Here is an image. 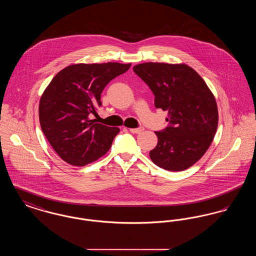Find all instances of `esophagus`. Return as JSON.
<instances>
[{"label":"esophagus","instance_id":"34e87169","mask_svg":"<svg viewBox=\"0 0 256 256\" xmlns=\"http://www.w3.org/2000/svg\"><path fill=\"white\" fill-rule=\"evenodd\" d=\"M130 130L132 134H140V132H142L144 130V128L140 126V128H130Z\"/></svg>","mask_w":256,"mask_h":256}]
</instances>
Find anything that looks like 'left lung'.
I'll list each match as a JSON object with an SVG mask.
<instances>
[{
	"mask_svg": "<svg viewBox=\"0 0 256 256\" xmlns=\"http://www.w3.org/2000/svg\"><path fill=\"white\" fill-rule=\"evenodd\" d=\"M134 71L152 91L156 108L168 111L169 126L156 132L158 142L150 158L165 170L188 169L206 152L217 132L214 95L186 64L146 62L135 65Z\"/></svg>",
	"mask_w": 256,
	"mask_h": 256,
	"instance_id": "8db88e82",
	"label": "left lung"
}]
</instances>
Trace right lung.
Masks as SVG:
<instances>
[{
  "label": "right lung",
  "instance_id": "right-lung-1",
  "mask_svg": "<svg viewBox=\"0 0 256 256\" xmlns=\"http://www.w3.org/2000/svg\"><path fill=\"white\" fill-rule=\"evenodd\" d=\"M132 63H78L56 74L42 94L39 121L50 146L65 162L86 166L104 156L119 128L89 119L102 106L108 84L126 72Z\"/></svg>",
  "mask_w": 256,
  "mask_h": 256
}]
</instances>
